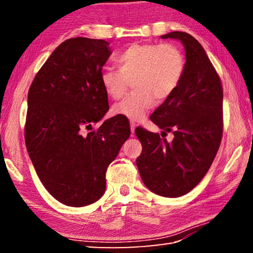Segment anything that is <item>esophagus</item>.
Segmentation results:
<instances>
[{
    "mask_svg": "<svg viewBox=\"0 0 253 253\" xmlns=\"http://www.w3.org/2000/svg\"><path fill=\"white\" fill-rule=\"evenodd\" d=\"M135 127H136V124L134 122H130V130L132 134H134V131H135Z\"/></svg>",
    "mask_w": 253,
    "mask_h": 253,
    "instance_id": "esophagus-1",
    "label": "esophagus"
}]
</instances>
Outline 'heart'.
<instances>
[{
  "mask_svg": "<svg viewBox=\"0 0 253 253\" xmlns=\"http://www.w3.org/2000/svg\"><path fill=\"white\" fill-rule=\"evenodd\" d=\"M119 69L105 68L100 83L107 96L119 99L134 79L136 91L113 107V113L131 121H142L155 98L164 100L172 96L183 78L185 58L170 43H134L117 57Z\"/></svg>",
  "mask_w": 253,
  "mask_h": 253,
  "instance_id": "1",
  "label": "heart"
}]
</instances>
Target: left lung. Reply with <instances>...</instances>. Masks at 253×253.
<instances>
[{
	"mask_svg": "<svg viewBox=\"0 0 253 253\" xmlns=\"http://www.w3.org/2000/svg\"><path fill=\"white\" fill-rule=\"evenodd\" d=\"M182 42L185 70L172 96L154 111L152 122L173 132L168 142L138 127L135 134L143 146L136 164L145 186L165 198H177L198 185L219 151L223 132V90L221 80L200 42L186 32L161 37Z\"/></svg>",
	"mask_w": 253,
	"mask_h": 253,
	"instance_id": "8db88e82",
	"label": "left lung"
}]
</instances>
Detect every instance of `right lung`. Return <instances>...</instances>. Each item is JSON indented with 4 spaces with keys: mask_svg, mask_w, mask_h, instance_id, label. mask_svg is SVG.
<instances>
[{
    "mask_svg": "<svg viewBox=\"0 0 253 253\" xmlns=\"http://www.w3.org/2000/svg\"><path fill=\"white\" fill-rule=\"evenodd\" d=\"M110 54L105 40L68 39L29 89V156L46 191L68 207H85L104 195L107 168L130 135L123 116L106 119L92 130L109 109L100 74Z\"/></svg>",
    "mask_w": 253,
    "mask_h": 253,
    "instance_id": "right-lung-1",
    "label": "right lung"
}]
</instances>
